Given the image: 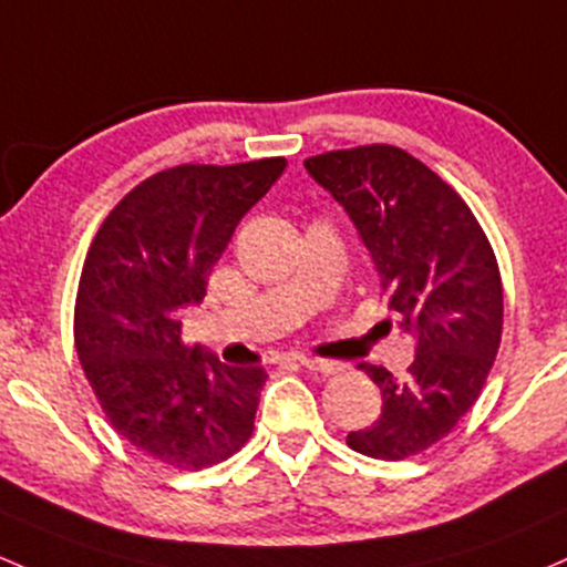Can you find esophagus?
Masks as SVG:
<instances>
[{"mask_svg":"<svg viewBox=\"0 0 567 567\" xmlns=\"http://www.w3.org/2000/svg\"><path fill=\"white\" fill-rule=\"evenodd\" d=\"M296 360L303 365V369L315 371V374H333V371H339V363H333V360H326V358H303V354H298Z\"/></svg>","mask_w":567,"mask_h":567,"instance_id":"1","label":"esophagus"}]
</instances>
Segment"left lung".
<instances>
[{
    "label": "left lung",
    "mask_w": 567,
    "mask_h": 567,
    "mask_svg": "<svg viewBox=\"0 0 567 567\" xmlns=\"http://www.w3.org/2000/svg\"><path fill=\"white\" fill-rule=\"evenodd\" d=\"M303 166L350 215L390 309L416 339L406 377L360 363L382 390V414L347 444L377 460L412 457L457 425L493 369L503 331L495 252L468 204L401 147L333 151Z\"/></svg>",
    "instance_id": "left-lung-1"
}]
</instances>
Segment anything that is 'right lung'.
<instances>
[{
	"label": "right lung",
	"instance_id": "add662e5",
	"mask_svg": "<svg viewBox=\"0 0 567 567\" xmlns=\"http://www.w3.org/2000/svg\"><path fill=\"white\" fill-rule=\"evenodd\" d=\"M285 158L183 164L123 196L99 228L74 303V347L117 433L174 468L198 471L250 439L264 365H226L183 344V309L285 172Z\"/></svg>",
	"mask_w": 567,
	"mask_h": 567
}]
</instances>
